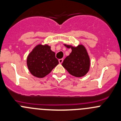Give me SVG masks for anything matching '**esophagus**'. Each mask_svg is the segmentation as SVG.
<instances>
[{"label": "esophagus", "mask_w": 121, "mask_h": 121, "mask_svg": "<svg viewBox=\"0 0 121 121\" xmlns=\"http://www.w3.org/2000/svg\"><path fill=\"white\" fill-rule=\"evenodd\" d=\"M58 61H59L60 64H61V63H63V58H61V59H59Z\"/></svg>", "instance_id": "1"}]
</instances>
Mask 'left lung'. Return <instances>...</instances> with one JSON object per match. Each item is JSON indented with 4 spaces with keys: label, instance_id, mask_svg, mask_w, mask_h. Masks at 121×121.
<instances>
[{
    "label": "left lung",
    "instance_id": "left-lung-1",
    "mask_svg": "<svg viewBox=\"0 0 121 121\" xmlns=\"http://www.w3.org/2000/svg\"><path fill=\"white\" fill-rule=\"evenodd\" d=\"M67 48L71 47L72 51L63 61L62 65L67 71L75 77L84 76L90 68V58L85 47L79 45L77 47H73L65 45Z\"/></svg>",
    "mask_w": 121,
    "mask_h": 121
}]
</instances>
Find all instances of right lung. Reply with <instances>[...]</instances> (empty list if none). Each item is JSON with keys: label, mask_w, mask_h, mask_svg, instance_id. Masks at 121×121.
Wrapping results in <instances>:
<instances>
[{"label": "right lung", "mask_w": 121, "mask_h": 121, "mask_svg": "<svg viewBox=\"0 0 121 121\" xmlns=\"http://www.w3.org/2000/svg\"><path fill=\"white\" fill-rule=\"evenodd\" d=\"M58 61L56 54L47 45H38L27 58V65L33 76L43 78L48 74L57 66Z\"/></svg>", "instance_id": "obj_1"}]
</instances>
